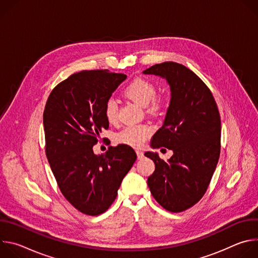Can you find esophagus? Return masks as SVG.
I'll return each mask as SVG.
<instances>
[{"label": "esophagus", "mask_w": 258, "mask_h": 258, "mask_svg": "<svg viewBox=\"0 0 258 258\" xmlns=\"http://www.w3.org/2000/svg\"><path fill=\"white\" fill-rule=\"evenodd\" d=\"M136 153H137V156H138L139 159H142V158L144 157V153H143L141 150H137Z\"/></svg>", "instance_id": "obj_1"}]
</instances>
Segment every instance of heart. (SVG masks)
Wrapping results in <instances>:
<instances>
[{
    "label": "heart",
    "instance_id": "1",
    "mask_svg": "<svg viewBox=\"0 0 258 258\" xmlns=\"http://www.w3.org/2000/svg\"><path fill=\"white\" fill-rule=\"evenodd\" d=\"M123 94L126 98L135 101L141 106H149L150 111H158L162 102L157 99L155 85L143 78H137L132 81L124 89ZM104 116L109 123H115L118 119L117 103L113 98H109L104 104ZM151 128L146 124L130 125L118 132L114 140L117 144H123L131 147H141L151 135Z\"/></svg>",
    "mask_w": 258,
    "mask_h": 258
}]
</instances>
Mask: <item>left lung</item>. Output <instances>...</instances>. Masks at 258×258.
<instances>
[{
    "label": "left lung",
    "mask_w": 258,
    "mask_h": 258,
    "mask_svg": "<svg viewBox=\"0 0 258 258\" xmlns=\"http://www.w3.org/2000/svg\"><path fill=\"white\" fill-rule=\"evenodd\" d=\"M145 75L164 78L171 91L163 125L153 136V148L173 155L164 161L146 152L155 163L148 186L155 200L170 212L195 205L205 194L220 154V116L209 88L195 73L175 62L155 64Z\"/></svg>",
    "instance_id": "obj_1"
}]
</instances>
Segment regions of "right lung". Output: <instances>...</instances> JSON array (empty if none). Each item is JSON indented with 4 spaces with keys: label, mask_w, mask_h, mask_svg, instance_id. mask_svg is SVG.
I'll list each match as a JSON object with an SVG mask.
<instances>
[{
    "label": "right lung",
    "mask_w": 258,
    "mask_h": 258,
    "mask_svg": "<svg viewBox=\"0 0 258 258\" xmlns=\"http://www.w3.org/2000/svg\"><path fill=\"white\" fill-rule=\"evenodd\" d=\"M126 79L123 73L83 70L58 84L44 110L46 155L57 185L79 211L99 215L114 202L137 155L131 146H110L95 155L93 146L109 127L104 104Z\"/></svg>",
    "instance_id": "obj_1"
}]
</instances>
